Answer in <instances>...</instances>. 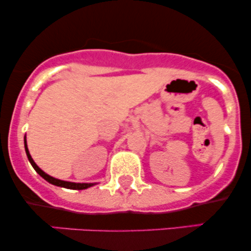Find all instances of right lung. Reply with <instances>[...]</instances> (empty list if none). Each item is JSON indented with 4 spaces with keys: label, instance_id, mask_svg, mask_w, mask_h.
Here are the masks:
<instances>
[{
    "label": "right lung",
    "instance_id": "obj_1",
    "mask_svg": "<svg viewBox=\"0 0 251 251\" xmlns=\"http://www.w3.org/2000/svg\"><path fill=\"white\" fill-rule=\"evenodd\" d=\"M25 153H27L28 160H29V163L31 164V166H33V168L35 169V171L40 176H41L43 179H46V180L48 181V183L53 184V185L60 186V188L72 189V190H83V189L91 188V186L96 185V184H97V183H73V181H66V180L57 179V178H54V177H51V176L46 174L45 171H42V170L36 165L35 162H34V160H33V158H31V155L29 153V150H28V146H27V139H25Z\"/></svg>",
    "mask_w": 251,
    "mask_h": 251
}]
</instances>
